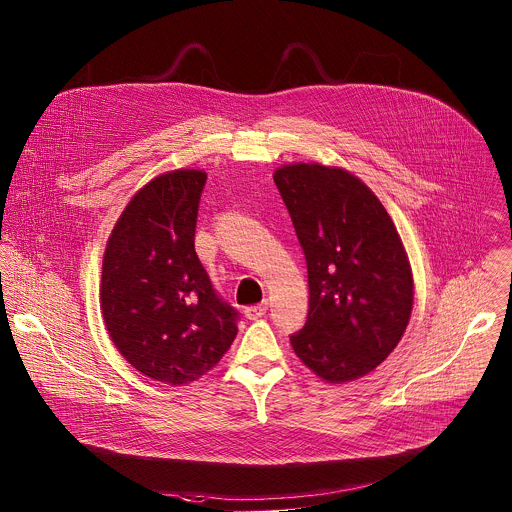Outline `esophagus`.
Returning <instances> with one entry per match:
<instances>
[{
	"mask_svg": "<svg viewBox=\"0 0 512 512\" xmlns=\"http://www.w3.org/2000/svg\"><path fill=\"white\" fill-rule=\"evenodd\" d=\"M265 312H267V303H261V305H253V307L245 308V316H247L249 320H257V318H261Z\"/></svg>",
	"mask_w": 512,
	"mask_h": 512,
	"instance_id": "1",
	"label": "esophagus"
}]
</instances>
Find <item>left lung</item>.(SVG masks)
Returning <instances> with one entry per match:
<instances>
[{"label": "left lung", "instance_id": "8db88e82", "mask_svg": "<svg viewBox=\"0 0 512 512\" xmlns=\"http://www.w3.org/2000/svg\"><path fill=\"white\" fill-rule=\"evenodd\" d=\"M273 180L307 259L308 316L293 350L330 384L358 380L406 332L413 275L404 243L374 192L342 168L287 164Z\"/></svg>", "mask_w": 512, "mask_h": 512}]
</instances>
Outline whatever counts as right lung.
<instances>
[{"label":"right lung","instance_id":"add662e5","mask_svg":"<svg viewBox=\"0 0 512 512\" xmlns=\"http://www.w3.org/2000/svg\"><path fill=\"white\" fill-rule=\"evenodd\" d=\"M207 174L174 170L148 182L120 213L101 277L104 326L144 376L196 382L229 350L239 312L219 299L194 237Z\"/></svg>","mask_w":512,"mask_h":512}]
</instances>
